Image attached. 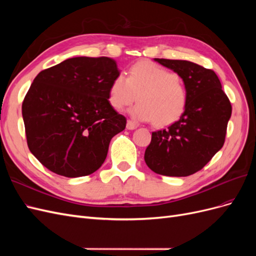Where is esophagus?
<instances>
[{"mask_svg": "<svg viewBox=\"0 0 256 256\" xmlns=\"http://www.w3.org/2000/svg\"><path fill=\"white\" fill-rule=\"evenodd\" d=\"M136 128H138V125H136V122H134L132 120H128V122H127V129L134 130V129H136Z\"/></svg>", "mask_w": 256, "mask_h": 256, "instance_id": "34e87169", "label": "esophagus"}]
</instances>
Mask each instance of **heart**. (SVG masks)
Instances as JSON below:
<instances>
[{
	"label": "heart",
	"mask_w": 256,
	"mask_h": 256,
	"mask_svg": "<svg viewBox=\"0 0 256 256\" xmlns=\"http://www.w3.org/2000/svg\"><path fill=\"white\" fill-rule=\"evenodd\" d=\"M138 102L130 113L138 120L152 122L157 127L176 122L188 104V88L177 74L148 60L138 62L128 76L118 74L109 88V104L120 111Z\"/></svg>",
	"instance_id": "heart-1"
}]
</instances>
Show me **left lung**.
Instances as JSON below:
<instances>
[{
	"instance_id": "left-lung-1",
	"label": "left lung",
	"mask_w": 256,
	"mask_h": 256,
	"mask_svg": "<svg viewBox=\"0 0 256 256\" xmlns=\"http://www.w3.org/2000/svg\"><path fill=\"white\" fill-rule=\"evenodd\" d=\"M154 60L184 80L188 88V104L176 122L152 134L144 159L157 174L189 176L202 170L222 148L232 104L212 69L188 60Z\"/></svg>"
}]
</instances>
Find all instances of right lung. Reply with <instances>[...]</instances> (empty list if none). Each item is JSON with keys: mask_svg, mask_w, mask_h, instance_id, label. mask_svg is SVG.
Returning <instances> with one entry per match:
<instances>
[{"mask_svg": "<svg viewBox=\"0 0 256 256\" xmlns=\"http://www.w3.org/2000/svg\"><path fill=\"white\" fill-rule=\"evenodd\" d=\"M120 74L106 58H72L37 74L22 102L28 146L40 164L65 177L102 166L111 138L127 120L109 104Z\"/></svg>", "mask_w": 256, "mask_h": 256, "instance_id": "right-lung-1", "label": "right lung"}]
</instances>
